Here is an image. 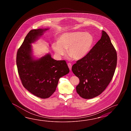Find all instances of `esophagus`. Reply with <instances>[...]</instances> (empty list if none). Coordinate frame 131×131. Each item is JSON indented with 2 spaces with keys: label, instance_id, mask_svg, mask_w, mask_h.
<instances>
[{
  "label": "esophagus",
  "instance_id": "esophagus-1",
  "mask_svg": "<svg viewBox=\"0 0 131 131\" xmlns=\"http://www.w3.org/2000/svg\"><path fill=\"white\" fill-rule=\"evenodd\" d=\"M68 67L69 68V69L70 70H71L72 69V64H71V63H68Z\"/></svg>",
  "mask_w": 131,
  "mask_h": 131
}]
</instances>
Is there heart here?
Wrapping results in <instances>:
<instances>
[{
  "instance_id": "b5f03b06",
  "label": "heart",
  "mask_w": 131,
  "mask_h": 131,
  "mask_svg": "<svg viewBox=\"0 0 131 131\" xmlns=\"http://www.w3.org/2000/svg\"><path fill=\"white\" fill-rule=\"evenodd\" d=\"M93 42V36L89 33L68 32L62 34L59 42L53 43L52 47L59 56L64 55L65 49H68L69 56L75 59H80L89 53Z\"/></svg>"
}]
</instances>
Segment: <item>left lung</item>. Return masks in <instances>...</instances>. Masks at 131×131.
Listing matches in <instances>:
<instances>
[{
  "label": "left lung",
  "mask_w": 131,
  "mask_h": 131,
  "mask_svg": "<svg viewBox=\"0 0 131 131\" xmlns=\"http://www.w3.org/2000/svg\"><path fill=\"white\" fill-rule=\"evenodd\" d=\"M117 63V51L103 30L101 38L89 52L72 66V72L80 80L76 88L78 94L84 99L100 95L113 78Z\"/></svg>",
  "instance_id": "1"
}]
</instances>
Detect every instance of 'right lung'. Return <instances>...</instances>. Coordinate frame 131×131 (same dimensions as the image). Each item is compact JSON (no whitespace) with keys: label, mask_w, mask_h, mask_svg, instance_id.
<instances>
[{"label":"right lung","mask_w":131,"mask_h":131,"mask_svg":"<svg viewBox=\"0 0 131 131\" xmlns=\"http://www.w3.org/2000/svg\"><path fill=\"white\" fill-rule=\"evenodd\" d=\"M48 29L30 31L17 51L16 64L18 74L25 89L38 97H50L56 90L59 79L69 72L65 60L51 58L50 54L37 60L31 56V43Z\"/></svg>","instance_id":"obj_1"}]
</instances>
